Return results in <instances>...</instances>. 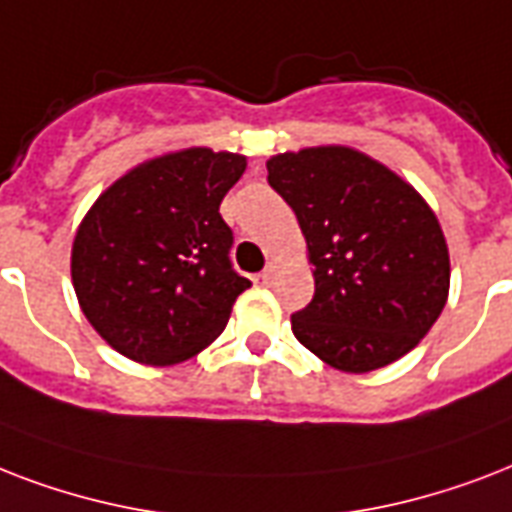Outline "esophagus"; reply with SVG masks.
<instances>
[{
    "mask_svg": "<svg viewBox=\"0 0 512 512\" xmlns=\"http://www.w3.org/2000/svg\"><path fill=\"white\" fill-rule=\"evenodd\" d=\"M277 267H280V264H277V261H269L267 267L261 269V283H272V280H275V275H277Z\"/></svg>",
    "mask_w": 512,
    "mask_h": 512,
    "instance_id": "esophagus-1",
    "label": "esophagus"
}]
</instances>
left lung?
Returning <instances> with one entry per match:
<instances>
[{
    "instance_id": "8db88e82",
    "label": "left lung",
    "mask_w": 512,
    "mask_h": 512,
    "mask_svg": "<svg viewBox=\"0 0 512 512\" xmlns=\"http://www.w3.org/2000/svg\"><path fill=\"white\" fill-rule=\"evenodd\" d=\"M269 186L299 219L315 296L293 336L331 368L368 374L403 358L449 299V245L414 186L350 146L269 157Z\"/></svg>"
}]
</instances>
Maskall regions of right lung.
<instances>
[{"instance_id":"obj_1","label":"right lung","mask_w":512,"mask_h":512,"mask_svg":"<svg viewBox=\"0 0 512 512\" xmlns=\"http://www.w3.org/2000/svg\"><path fill=\"white\" fill-rule=\"evenodd\" d=\"M245 157L189 146L117 178L79 224L71 283L109 347L146 366H173L219 339L251 280L229 261L224 194Z\"/></svg>"}]
</instances>
